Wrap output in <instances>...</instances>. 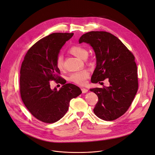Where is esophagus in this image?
<instances>
[{"mask_svg": "<svg viewBox=\"0 0 155 155\" xmlns=\"http://www.w3.org/2000/svg\"><path fill=\"white\" fill-rule=\"evenodd\" d=\"M81 90H82V93L83 94H85V93H87V92H88V89H87V88H81Z\"/></svg>", "mask_w": 155, "mask_h": 155, "instance_id": "esophagus-1", "label": "esophagus"}]
</instances>
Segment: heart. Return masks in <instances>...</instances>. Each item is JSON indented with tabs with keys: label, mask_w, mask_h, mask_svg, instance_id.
<instances>
[{
	"label": "heart",
	"mask_w": 155,
	"mask_h": 155,
	"mask_svg": "<svg viewBox=\"0 0 155 155\" xmlns=\"http://www.w3.org/2000/svg\"><path fill=\"white\" fill-rule=\"evenodd\" d=\"M69 52L80 59H85L88 55V51L86 49L81 46H73L69 49ZM56 66L59 70L63 67V58L61 55H58L56 59ZM89 77V73L87 70H81L72 73L70 77L71 82L77 85H84L86 80Z\"/></svg>",
	"instance_id": "1"
}]
</instances>
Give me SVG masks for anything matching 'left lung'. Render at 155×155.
Masks as SVG:
<instances>
[{
    "label": "left lung",
    "mask_w": 155,
    "mask_h": 155,
    "mask_svg": "<svg viewBox=\"0 0 155 155\" xmlns=\"http://www.w3.org/2000/svg\"><path fill=\"white\" fill-rule=\"evenodd\" d=\"M93 48L97 65L92 83L107 78L109 87L91 89L98 97L95 114L104 120H115L127 110L138 89L137 66L131 51L116 36L105 31H91L80 37L79 43Z\"/></svg>",
    "instance_id": "8db88e82"
}]
</instances>
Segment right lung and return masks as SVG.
Segmentation results:
<instances>
[{
  "label": "right lung",
  "mask_w": 155,
  "mask_h": 155,
  "mask_svg": "<svg viewBox=\"0 0 155 155\" xmlns=\"http://www.w3.org/2000/svg\"><path fill=\"white\" fill-rule=\"evenodd\" d=\"M73 33L54 32L39 40L26 53L20 70V94L31 114L45 123H53L68 110L70 101L82 94L80 88L60 76L56 59L60 49ZM64 85L58 91L50 81Z\"/></svg>",
  "instance_id": "obj_1"
}]
</instances>
